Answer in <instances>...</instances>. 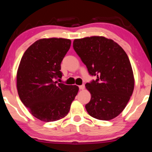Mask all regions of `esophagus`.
Masks as SVG:
<instances>
[{
    "instance_id": "1",
    "label": "esophagus",
    "mask_w": 152,
    "mask_h": 152,
    "mask_svg": "<svg viewBox=\"0 0 152 152\" xmlns=\"http://www.w3.org/2000/svg\"><path fill=\"white\" fill-rule=\"evenodd\" d=\"M79 88H80V90H84V89L85 88V86H84V84H83V85H81V86H79Z\"/></svg>"
}]
</instances>
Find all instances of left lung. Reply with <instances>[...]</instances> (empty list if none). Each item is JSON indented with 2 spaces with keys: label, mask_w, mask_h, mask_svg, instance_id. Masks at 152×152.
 Returning a JSON list of instances; mask_svg holds the SVG:
<instances>
[{
  "label": "left lung",
  "mask_w": 152,
  "mask_h": 152,
  "mask_svg": "<svg viewBox=\"0 0 152 152\" xmlns=\"http://www.w3.org/2000/svg\"><path fill=\"white\" fill-rule=\"evenodd\" d=\"M73 48L91 75L85 85L91 98L85 107L91 117L110 120L126 107L134 88V76L125 51L111 39L93 36L73 41Z\"/></svg>",
  "instance_id": "left-lung-1"
}]
</instances>
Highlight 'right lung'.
I'll use <instances>...</instances> for the list:
<instances>
[{"label": "right lung", "instance_id": "right-lung-1", "mask_svg": "<svg viewBox=\"0 0 152 152\" xmlns=\"http://www.w3.org/2000/svg\"><path fill=\"white\" fill-rule=\"evenodd\" d=\"M70 44L68 39H39L20 59L16 74L18 96L29 112L41 121L64 118L78 93L76 85L55 81L61 78V63Z\"/></svg>", "mask_w": 152, "mask_h": 152}]
</instances>
